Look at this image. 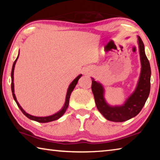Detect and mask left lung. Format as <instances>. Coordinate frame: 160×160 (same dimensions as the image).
I'll use <instances>...</instances> for the list:
<instances>
[{
	"label": "left lung",
	"instance_id": "1",
	"mask_svg": "<svg viewBox=\"0 0 160 160\" xmlns=\"http://www.w3.org/2000/svg\"><path fill=\"white\" fill-rule=\"evenodd\" d=\"M141 73L136 89L131 96L121 107H110L104 98V89L102 85L96 81H92V91L97 109L107 120L113 122H123L134 117L139 113L144 107L150 90V65L145 53L144 44L138 37Z\"/></svg>",
	"mask_w": 160,
	"mask_h": 160
}]
</instances>
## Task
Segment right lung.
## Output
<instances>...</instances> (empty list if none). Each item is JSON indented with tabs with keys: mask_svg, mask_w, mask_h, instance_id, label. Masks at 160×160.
<instances>
[{
	"mask_svg": "<svg viewBox=\"0 0 160 160\" xmlns=\"http://www.w3.org/2000/svg\"><path fill=\"white\" fill-rule=\"evenodd\" d=\"M18 56H19V54H18ZM18 56L17 57V58H16V60L14 61V63H13L12 68V71H11V80H12V82H11V90H12L13 98H14L15 102L17 103L18 107L20 108V109L21 110V112H22L24 114H25L27 116V117L29 118V119H32V120L36 121H37V122H39V123H47V122H50V121H53L57 120V119H58L59 118H60L61 116H63V113L66 112V111L68 109V107L70 94H71L72 90H73V89L75 88V85H77L78 81V80L80 79V78L82 76V75H78V76L76 78H75V79L73 81H72V82H71V84H70V85L69 88H68V91H67L66 102H65L64 106H63V108H62V109L60 111V112H58V113H55V114H53V115H51V116H46V117H37V116H34L29 115V114H28V113H26L25 111L23 110L22 108L20 107V105L19 104V103L17 101V99H16L15 95V93H14V83H13V80H14V77H13V75H14L15 65L16 63V61H17V60H18Z\"/></svg>",
	"mask_w": 160,
	"mask_h": 160,
	"instance_id": "add662e5",
	"label": "right lung"
}]
</instances>
